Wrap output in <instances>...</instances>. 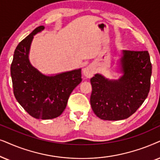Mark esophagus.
I'll list each match as a JSON object with an SVG mask.
<instances>
[{"mask_svg":"<svg viewBox=\"0 0 160 160\" xmlns=\"http://www.w3.org/2000/svg\"><path fill=\"white\" fill-rule=\"evenodd\" d=\"M83 74L86 77V78H90L91 77H93V74L95 73V70H94V68H93V66L91 65H89L88 67H86L85 69H83Z\"/></svg>","mask_w":160,"mask_h":160,"instance_id":"34e87169","label":"esophagus"}]
</instances>
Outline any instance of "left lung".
I'll list each match as a JSON object with an SVG mask.
<instances>
[{
	"label": "left lung",
	"instance_id": "left-lung-1",
	"mask_svg": "<svg viewBox=\"0 0 160 160\" xmlns=\"http://www.w3.org/2000/svg\"><path fill=\"white\" fill-rule=\"evenodd\" d=\"M121 65L123 76L118 80H108L99 74L91 79V108L103 120L129 118L149 93L152 65L148 51L123 50Z\"/></svg>",
	"mask_w": 160,
	"mask_h": 160
}]
</instances>
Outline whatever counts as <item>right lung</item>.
Masks as SVG:
<instances>
[{
	"instance_id": "right-lung-1",
	"label": "right lung",
	"mask_w": 160,
	"mask_h": 160,
	"mask_svg": "<svg viewBox=\"0 0 160 160\" xmlns=\"http://www.w3.org/2000/svg\"><path fill=\"white\" fill-rule=\"evenodd\" d=\"M44 29L35 28L14 50L11 64L14 95L30 116L38 119L58 117L65 110L74 88L82 81L81 69L45 76L30 63L28 52L33 35Z\"/></svg>"
}]
</instances>
